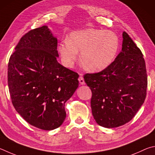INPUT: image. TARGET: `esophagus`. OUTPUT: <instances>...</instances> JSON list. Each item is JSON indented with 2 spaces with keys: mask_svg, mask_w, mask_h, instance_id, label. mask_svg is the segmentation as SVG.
Segmentation results:
<instances>
[{
  "mask_svg": "<svg viewBox=\"0 0 155 155\" xmlns=\"http://www.w3.org/2000/svg\"><path fill=\"white\" fill-rule=\"evenodd\" d=\"M79 82L81 85H84L85 84V82H84V78L82 77V75H80V77H79Z\"/></svg>",
  "mask_w": 155,
  "mask_h": 155,
  "instance_id": "34e87169",
  "label": "esophagus"
}]
</instances>
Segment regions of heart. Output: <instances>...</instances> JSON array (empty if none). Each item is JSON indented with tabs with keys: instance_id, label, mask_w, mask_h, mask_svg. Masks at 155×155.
Wrapping results in <instances>:
<instances>
[{
	"instance_id": "heart-1",
	"label": "heart",
	"mask_w": 155,
	"mask_h": 155,
	"mask_svg": "<svg viewBox=\"0 0 155 155\" xmlns=\"http://www.w3.org/2000/svg\"><path fill=\"white\" fill-rule=\"evenodd\" d=\"M118 48L119 39L115 32L88 28L71 32L58 50L68 67L72 66L81 51L82 63L91 71H100L112 64Z\"/></svg>"
}]
</instances>
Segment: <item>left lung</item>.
<instances>
[{
  "label": "left lung",
  "mask_w": 155,
  "mask_h": 155,
  "mask_svg": "<svg viewBox=\"0 0 155 155\" xmlns=\"http://www.w3.org/2000/svg\"><path fill=\"white\" fill-rule=\"evenodd\" d=\"M123 38L122 51L109 67L84 76L92 91L94 119L105 128L129 122L146 96L148 79L143 54L126 32H123Z\"/></svg>",
  "instance_id": "1"
}]
</instances>
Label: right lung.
<instances>
[{
	"instance_id": "obj_1",
	"label": "right lung",
	"mask_w": 155,
	"mask_h": 155,
	"mask_svg": "<svg viewBox=\"0 0 155 155\" xmlns=\"http://www.w3.org/2000/svg\"><path fill=\"white\" fill-rule=\"evenodd\" d=\"M57 45L47 26L31 30L21 38L8 64L13 107L27 123L47 131L63 123L65 103L79 85L78 73L57 61Z\"/></svg>"
}]
</instances>
